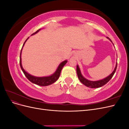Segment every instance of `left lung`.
<instances>
[{
	"mask_svg": "<svg viewBox=\"0 0 129 129\" xmlns=\"http://www.w3.org/2000/svg\"><path fill=\"white\" fill-rule=\"evenodd\" d=\"M108 39H109V40H110L111 42V40L109 39L108 37H107ZM114 45V44H113ZM117 62L116 64V67L114 70V71L112 72L111 74H110L108 76L106 77L104 79L101 80H98V81H90V80H88L82 75V73L81 72V70L79 68V65H77L76 67V72L77 74V76L79 79L80 80L81 82L85 86H87L89 88H100L103 86L104 85H105L106 83H107L108 82L111 80L112 76H114V74L116 72V70L117 68Z\"/></svg>",
	"mask_w": 129,
	"mask_h": 129,
	"instance_id": "1",
	"label": "left lung"
}]
</instances>
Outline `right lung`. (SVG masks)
<instances>
[{
    "mask_svg": "<svg viewBox=\"0 0 129 129\" xmlns=\"http://www.w3.org/2000/svg\"><path fill=\"white\" fill-rule=\"evenodd\" d=\"M40 30H41V29H39V30H38L36 32H35L33 34H32V35H34L35 34L37 33ZM28 38H29V37L27 39L26 41H25L24 45H23L22 47L21 50L20 55V66L21 69L23 73H24L26 77L27 78V79H28V80L29 81H30L31 82L34 83V84H36L37 85H40V86H47V85H50V84H53V83L55 82L58 80V78H59L61 70L64 67V66L66 63H67V60H64L63 62H62L59 65H58V67L56 69L55 73H53V74H52V75L50 76H44V77H37V76H34L32 75H30V74H29V73L26 72L25 71V69L23 68L22 66V64H21V51H22V48H23V47H24L25 42H26V41L27 40H28Z\"/></svg>",
    "mask_w": 129,
    "mask_h": 129,
    "instance_id": "obj_1",
    "label": "right lung"
}]
</instances>
